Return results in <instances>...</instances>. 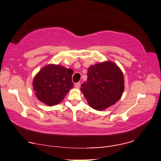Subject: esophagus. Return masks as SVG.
<instances>
[{"instance_id": "obj_1", "label": "esophagus", "mask_w": 161, "mask_h": 161, "mask_svg": "<svg viewBox=\"0 0 161 161\" xmlns=\"http://www.w3.org/2000/svg\"><path fill=\"white\" fill-rule=\"evenodd\" d=\"M80 85H81V84H80V81H79V82H77V83L75 84V86L78 88L80 87Z\"/></svg>"}]
</instances>
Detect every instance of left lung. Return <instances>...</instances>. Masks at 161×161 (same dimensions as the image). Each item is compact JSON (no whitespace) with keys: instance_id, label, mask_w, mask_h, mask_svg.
Listing matches in <instances>:
<instances>
[{"instance_id":"8db88e82","label":"left lung","mask_w":161,"mask_h":161,"mask_svg":"<svg viewBox=\"0 0 161 161\" xmlns=\"http://www.w3.org/2000/svg\"><path fill=\"white\" fill-rule=\"evenodd\" d=\"M87 76L81 91L92 108L104 110L120 99L124 77L117 65L111 61L97 64L89 67Z\"/></svg>"}]
</instances>
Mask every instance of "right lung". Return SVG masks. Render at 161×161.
<instances>
[{
    "instance_id": "right-lung-1",
    "label": "right lung",
    "mask_w": 161,
    "mask_h": 161,
    "mask_svg": "<svg viewBox=\"0 0 161 161\" xmlns=\"http://www.w3.org/2000/svg\"><path fill=\"white\" fill-rule=\"evenodd\" d=\"M73 70L59 65L50 64L43 68L33 81L36 97L48 106L59 104L73 87Z\"/></svg>"
}]
</instances>
